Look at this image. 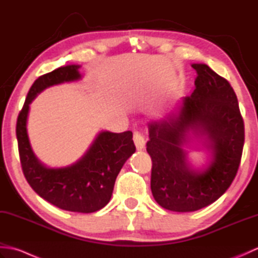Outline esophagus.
Listing matches in <instances>:
<instances>
[{"label":"esophagus","instance_id":"obj_1","mask_svg":"<svg viewBox=\"0 0 258 258\" xmlns=\"http://www.w3.org/2000/svg\"><path fill=\"white\" fill-rule=\"evenodd\" d=\"M134 143L138 150H143L145 147V136L142 134L141 132H134Z\"/></svg>","mask_w":258,"mask_h":258}]
</instances>
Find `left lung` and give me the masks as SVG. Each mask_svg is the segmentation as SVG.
I'll use <instances>...</instances> for the list:
<instances>
[{
	"label": "left lung",
	"mask_w": 258,
	"mask_h": 258,
	"mask_svg": "<svg viewBox=\"0 0 258 258\" xmlns=\"http://www.w3.org/2000/svg\"><path fill=\"white\" fill-rule=\"evenodd\" d=\"M196 89L165 117L149 123L146 151L152 157L151 189L158 205L194 212L225 193L236 176L244 146V120L228 82L207 67L191 64ZM193 138L209 152L201 169L183 147Z\"/></svg>",
	"instance_id": "8db88e82"
}]
</instances>
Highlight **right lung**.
<instances>
[{"label":"right lung","instance_id":"obj_1","mask_svg":"<svg viewBox=\"0 0 258 258\" xmlns=\"http://www.w3.org/2000/svg\"><path fill=\"white\" fill-rule=\"evenodd\" d=\"M80 68L76 64L61 67L33 83L16 122V138L23 174L35 193L61 210L93 213L111 200L120 168L135 153L133 133L101 131L75 163L64 167H48L33 152L26 130L33 100L47 87L81 80Z\"/></svg>","mask_w":258,"mask_h":258}]
</instances>
